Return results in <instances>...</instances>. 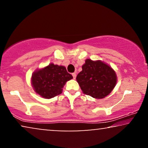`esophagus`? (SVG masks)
Here are the masks:
<instances>
[{
    "label": "esophagus",
    "instance_id": "esophagus-1",
    "mask_svg": "<svg viewBox=\"0 0 148 148\" xmlns=\"http://www.w3.org/2000/svg\"><path fill=\"white\" fill-rule=\"evenodd\" d=\"M72 75H73V79L76 78V73H72Z\"/></svg>",
    "mask_w": 148,
    "mask_h": 148
}]
</instances>
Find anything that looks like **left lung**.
<instances>
[{
  "instance_id": "8db88e82",
  "label": "left lung",
  "mask_w": 148,
  "mask_h": 148,
  "mask_svg": "<svg viewBox=\"0 0 148 148\" xmlns=\"http://www.w3.org/2000/svg\"><path fill=\"white\" fill-rule=\"evenodd\" d=\"M76 79L85 94L98 99L108 96L116 84V73L110 66L90 59L86 60Z\"/></svg>"
}]
</instances>
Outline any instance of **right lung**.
Masks as SVG:
<instances>
[{"mask_svg": "<svg viewBox=\"0 0 148 148\" xmlns=\"http://www.w3.org/2000/svg\"><path fill=\"white\" fill-rule=\"evenodd\" d=\"M72 78L64 66L51 63L34 73L32 84L37 94L50 99L61 94L64 85Z\"/></svg>", "mask_w": 148, "mask_h": 148, "instance_id": "right-lung-1", "label": "right lung"}]
</instances>
